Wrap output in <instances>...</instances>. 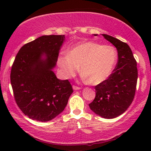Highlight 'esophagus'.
Returning <instances> with one entry per match:
<instances>
[{
    "instance_id": "1",
    "label": "esophagus",
    "mask_w": 151,
    "mask_h": 151,
    "mask_svg": "<svg viewBox=\"0 0 151 151\" xmlns=\"http://www.w3.org/2000/svg\"><path fill=\"white\" fill-rule=\"evenodd\" d=\"M73 88L74 90H79V89H81L80 87H78L77 86H75V85H73Z\"/></svg>"
}]
</instances>
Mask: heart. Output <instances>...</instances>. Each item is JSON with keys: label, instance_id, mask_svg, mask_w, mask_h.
I'll use <instances>...</instances> for the list:
<instances>
[{"label": "heart", "instance_id": "heart-1", "mask_svg": "<svg viewBox=\"0 0 151 151\" xmlns=\"http://www.w3.org/2000/svg\"><path fill=\"white\" fill-rule=\"evenodd\" d=\"M116 59L114 47L88 41L76 45L68 55L59 56L58 64L65 77L75 76L81 66L83 77L92 85H99L108 78Z\"/></svg>", "mask_w": 151, "mask_h": 151}]
</instances>
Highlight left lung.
<instances>
[{"label":"left lung","instance_id":"8db88e82","mask_svg":"<svg viewBox=\"0 0 151 151\" xmlns=\"http://www.w3.org/2000/svg\"><path fill=\"white\" fill-rule=\"evenodd\" d=\"M103 36L116 48L118 61L109 78L95 86L96 96L88 105L97 115L114 119L126 111L134 99L138 78L137 61L127 43L108 35Z\"/></svg>","mask_w":151,"mask_h":151}]
</instances>
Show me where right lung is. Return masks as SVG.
I'll return each instance as SVG.
<instances>
[{"mask_svg":"<svg viewBox=\"0 0 151 151\" xmlns=\"http://www.w3.org/2000/svg\"><path fill=\"white\" fill-rule=\"evenodd\" d=\"M65 35H45L20 48L12 64L11 83L18 106L28 117L47 122L61 113L73 93L68 80L52 69Z\"/></svg>","mask_w":151,"mask_h":151,"instance_id":"right-lung-1","label":"right lung"}]
</instances>
